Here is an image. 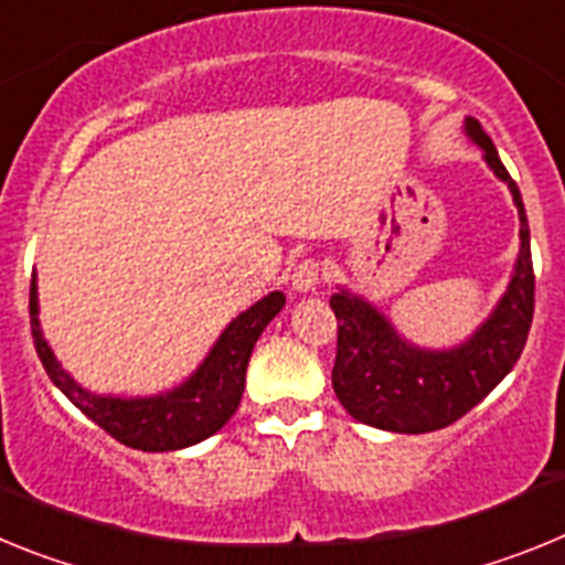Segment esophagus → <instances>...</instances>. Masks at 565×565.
Here are the masks:
<instances>
[{"instance_id":"1","label":"esophagus","mask_w":565,"mask_h":565,"mask_svg":"<svg viewBox=\"0 0 565 565\" xmlns=\"http://www.w3.org/2000/svg\"><path fill=\"white\" fill-rule=\"evenodd\" d=\"M319 279H322V263L319 259H302L291 274V288L294 291H313Z\"/></svg>"}]
</instances>
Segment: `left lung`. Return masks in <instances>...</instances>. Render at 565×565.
I'll use <instances>...</instances> for the list:
<instances>
[{
	"mask_svg": "<svg viewBox=\"0 0 565 565\" xmlns=\"http://www.w3.org/2000/svg\"><path fill=\"white\" fill-rule=\"evenodd\" d=\"M467 138L483 149V161L512 192L521 217V248L515 271L495 311L483 319L467 342L450 351H430L407 342L391 319L367 299L351 291L331 297L339 319L333 393L356 422L391 433H433L467 416L495 391L521 359L532 313H535V271L529 248V223L518 183L509 178L476 118L463 121Z\"/></svg>",
	"mask_w": 565,
	"mask_h": 565,
	"instance_id": "1",
	"label": "left lung"
}]
</instances>
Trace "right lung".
Instances as JSON below:
<instances>
[{
	"instance_id": "add662e5",
	"label": "right lung",
	"mask_w": 565,
	"mask_h": 565,
	"mask_svg": "<svg viewBox=\"0 0 565 565\" xmlns=\"http://www.w3.org/2000/svg\"><path fill=\"white\" fill-rule=\"evenodd\" d=\"M282 306H286L282 291H271L254 302L248 311L228 322L201 367L186 382L178 384L174 391L147 398L98 396L64 371L39 326L36 279L30 282V331H33V344L50 382L56 384L84 416L93 418L115 441L127 444L132 450L169 452L214 436L234 416L243 398V387H246V367L254 342L282 311Z\"/></svg>"
}]
</instances>
